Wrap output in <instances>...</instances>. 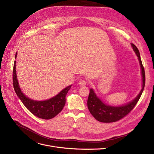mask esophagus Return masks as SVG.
Returning a JSON list of instances; mask_svg holds the SVG:
<instances>
[{"label": "esophagus", "mask_w": 154, "mask_h": 154, "mask_svg": "<svg viewBox=\"0 0 154 154\" xmlns=\"http://www.w3.org/2000/svg\"><path fill=\"white\" fill-rule=\"evenodd\" d=\"M87 84V82L85 81V80H83V79H81L80 81H79V84L81 86H84V85H85Z\"/></svg>", "instance_id": "obj_1"}]
</instances>
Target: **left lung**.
Returning <instances> with one entry per match:
<instances>
[{
	"label": "left lung",
	"instance_id": "left-lung-1",
	"mask_svg": "<svg viewBox=\"0 0 154 154\" xmlns=\"http://www.w3.org/2000/svg\"><path fill=\"white\" fill-rule=\"evenodd\" d=\"M131 46L133 50L135 51L138 58L140 66H141L143 81L142 89L138 96L134 100H133L131 102L126 105L119 107H113L104 104L96 96L94 91L91 89L88 99V107L90 112L94 116V118L100 122L112 123L119 121V120L122 119L123 118L125 117L126 115L129 114L131 110L134 108V107L136 106L138 100L140 99V97H141L145 84V70L142 63L141 58H140V52L137 47L133 43H131Z\"/></svg>",
	"mask_w": 154,
	"mask_h": 154
}]
</instances>
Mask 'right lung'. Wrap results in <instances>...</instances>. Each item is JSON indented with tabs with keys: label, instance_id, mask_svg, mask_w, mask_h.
Segmentation results:
<instances>
[{
	"label": "right lung",
	"instance_id": "add662e5",
	"mask_svg": "<svg viewBox=\"0 0 154 154\" xmlns=\"http://www.w3.org/2000/svg\"><path fill=\"white\" fill-rule=\"evenodd\" d=\"M16 58L17 53L16 54ZM13 87L17 96L23 104L32 115L43 119H50L56 116L65 104V96L70 90L71 85L66 87L57 96L43 101H37L26 97L21 92L18 84L16 72V61L12 71Z\"/></svg>",
	"mask_w": 154,
	"mask_h": 154
}]
</instances>
